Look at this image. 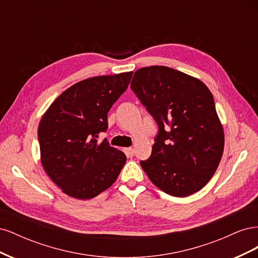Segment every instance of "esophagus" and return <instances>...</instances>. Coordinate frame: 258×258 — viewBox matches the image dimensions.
I'll return each instance as SVG.
<instances>
[{"label": "esophagus", "mask_w": 258, "mask_h": 258, "mask_svg": "<svg viewBox=\"0 0 258 258\" xmlns=\"http://www.w3.org/2000/svg\"><path fill=\"white\" fill-rule=\"evenodd\" d=\"M124 153H126L128 157H134L135 151H134V148H132V147H127V148H124Z\"/></svg>", "instance_id": "obj_1"}]
</instances>
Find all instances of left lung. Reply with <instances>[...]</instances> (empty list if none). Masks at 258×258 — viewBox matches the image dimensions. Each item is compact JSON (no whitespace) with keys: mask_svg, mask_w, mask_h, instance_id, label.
<instances>
[{"mask_svg":"<svg viewBox=\"0 0 258 258\" xmlns=\"http://www.w3.org/2000/svg\"><path fill=\"white\" fill-rule=\"evenodd\" d=\"M130 86L159 126L142 169L171 196L197 192L214 175L224 152L212 93L196 77L163 66L139 69Z\"/></svg>","mask_w":258,"mask_h":258,"instance_id":"obj_1","label":"left lung"}]
</instances>
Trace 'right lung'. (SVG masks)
<instances>
[{
	"label": "right lung",
	"instance_id": "1",
	"mask_svg": "<svg viewBox=\"0 0 258 258\" xmlns=\"http://www.w3.org/2000/svg\"><path fill=\"white\" fill-rule=\"evenodd\" d=\"M134 72L90 77L72 85L42 116L37 135L41 162L51 181L68 196L91 199L118 177L126 155L98 141L107 129V113Z\"/></svg>",
	"mask_w": 258,
	"mask_h": 258
}]
</instances>
